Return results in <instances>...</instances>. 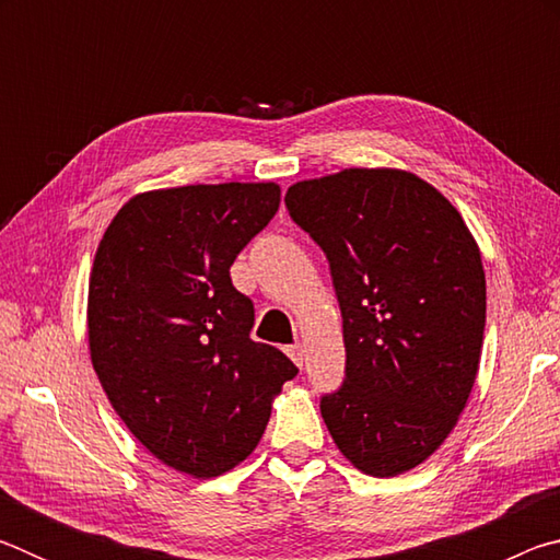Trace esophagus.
Returning <instances> with one entry per match:
<instances>
[{"instance_id":"obj_1","label":"esophagus","mask_w":560,"mask_h":560,"mask_svg":"<svg viewBox=\"0 0 560 560\" xmlns=\"http://www.w3.org/2000/svg\"><path fill=\"white\" fill-rule=\"evenodd\" d=\"M287 353H289V358H291L293 363H296L299 368L303 365V346H301V343H293V346H289V348H287Z\"/></svg>"}]
</instances>
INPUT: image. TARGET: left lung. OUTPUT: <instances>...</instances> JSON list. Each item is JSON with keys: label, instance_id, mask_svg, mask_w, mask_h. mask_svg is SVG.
I'll use <instances>...</instances> for the list:
<instances>
[{"label": "left lung", "instance_id": "8db88e82", "mask_svg": "<svg viewBox=\"0 0 560 560\" xmlns=\"http://www.w3.org/2000/svg\"><path fill=\"white\" fill-rule=\"evenodd\" d=\"M283 202L324 249L343 316L346 381L320 397L330 438L371 477L412 469L447 440L477 381L479 246L447 197L405 170L303 179Z\"/></svg>", "mask_w": 560, "mask_h": 560}]
</instances>
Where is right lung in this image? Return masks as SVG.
<instances>
[{
	"instance_id": "obj_1",
	"label": "right lung",
	"mask_w": 560,
	"mask_h": 560,
	"mask_svg": "<svg viewBox=\"0 0 560 560\" xmlns=\"http://www.w3.org/2000/svg\"><path fill=\"white\" fill-rule=\"evenodd\" d=\"M279 202L273 183L143 192L113 217L93 259V371L136 440L189 477L249 457L273 395L299 373L252 340L254 303L230 277Z\"/></svg>"
}]
</instances>
